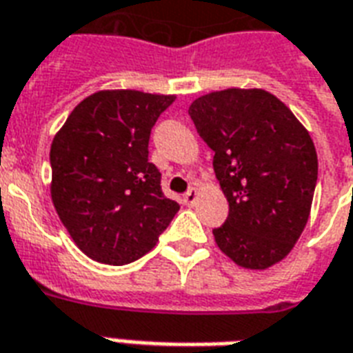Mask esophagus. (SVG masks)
Segmentation results:
<instances>
[{
	"instance_id": "34e87169",
	"label": "esophagus",
	"mask_w": 353,
	"mask_h": 353,
	"mask_svg": "<svg viewBox=\"0 0 353 353\" xmlns=\"http://www.w3.org/2000/svg\"><path fill=\"white\" fill-rule=\"evenodd\" d=\"M184 203H186L188 206H193L197 203V190H195V188H190V190L184 193Z\"/></svg>"
}]
</instances>
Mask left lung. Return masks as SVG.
Instances as JSON below:
<instances>
[{
    "instance_id": "left-lung-1",
    "label": "left lung",
    "mask_w": 353,
    "mask_h": 353,
    "mask_svg": "<svg viewBox=\"0 0 353 353\" xmlns=\"http://www.w3.org/2000/svg\"><path fill=\"white\" fill-rule=\"evenodd\" d=\"M188 113L214 150V173L229 201L227 221L212 230L217 248L248 270L274 266L311 214L318 158L309 132L264 89L208 92Z\"/></svg>"
}]
</instances>
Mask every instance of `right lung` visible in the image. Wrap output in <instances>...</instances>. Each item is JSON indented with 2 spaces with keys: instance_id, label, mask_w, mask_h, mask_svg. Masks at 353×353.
Instances as JSON below:
<instances>
[{
  "instance_id": "1",
  "label": "right lung",
  "mask_w": 353,
  "mask_h": 353,
  "mask_svg": "<svg viewBox=\"0 0 353 353\" xmlns=\"http://www.w3.org/2000/svg\"><path fill=\"white\" fill-rule=\"evenodd\" d=\"M174 94L105 89L83 98L50 148V193L89 259L123 266L154 248L180 206L148 161L150 130Z\"/></svg>"
}]
</instances>
